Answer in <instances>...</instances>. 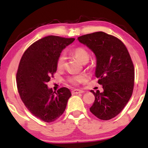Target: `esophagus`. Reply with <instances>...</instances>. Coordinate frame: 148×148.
Wrapping results in <instances>:
<instances>
[{"label": "esophagus", "mask_w": 148, "mask_h": 148, "mask_svg": "<svg viewBox=\"0 0 148 148\" xmlns=\"http://www.w3.org/2000/svg\"><path fill=\"white\" fill-rule=\"evenodd\" d=\"M84 92L83 90H72V94H82V93H84Z\"/></svg>", "instance_id": "1"}]
</instances>
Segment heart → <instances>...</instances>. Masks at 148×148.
<instances>
[{
	"label": "heart",
	"mask_w": 148,
	"mask_h": 148,
	"mask_svg": "<svg viewBox=\"0 0 148 148\" xmlns=\"http://www.w3.org/2000/svg\"><path fill=\"white\" fill-rule=\"evenodd\" d=\"M72 53L82 63H86L90 58V53L84 47L75 48L73 50ZM64 64H65V56L63 54H61L56 60V67L58 69H62ZM87 79H88V76L86 74L82 73L68 77L67 82L73 86H77L82 83L86 82Z\"/></svg>",
	"instance_id": "b5f03b06"
}]
</instances>
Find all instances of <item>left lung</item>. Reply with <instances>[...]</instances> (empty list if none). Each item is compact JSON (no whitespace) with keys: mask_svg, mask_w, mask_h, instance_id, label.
Wrapping results in <instances>:
<instances>
[{"mask_svg":"<svg viewBox=\"0 0 148 148\" xmlns=\"http://www.w3.org/2000/svg\"><path fill=\"white\" fill-rule=\"evenodd\" d=\"M77 39L96 54V76L104 90H91L95 100L90 110L99 119L110 120L122 111L132 96L135 69L131 56L121 40L104 32L86 34Z\"/></svg>","mask_w":148,"mask_h":148,"instance_id":"1","label":"left lung"}]
</instances>
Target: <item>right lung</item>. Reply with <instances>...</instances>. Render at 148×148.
I'll return each instance as SVG.
<instances>
[{
	"label": "right lung",
	"instance_id": "right-lung-1",
	"mask_svg": "<svg viewBox=\"0 0 148 148\" xmlns=\"http://www.w3.org/2000/svg\"><path fill=\"white\" fill-rule=\"evenodd\" d=\"M75 40L46 36L29 46L20 60L16 76L20 98L28 110L44 122L59 118L71 96L68 88H61L56 92L46 84L56 71V60L62 49Z\"/></svg>",
	"mask_w": 148,
	"mask_h": 148
}]
</instances>
